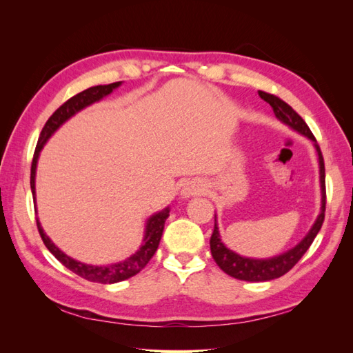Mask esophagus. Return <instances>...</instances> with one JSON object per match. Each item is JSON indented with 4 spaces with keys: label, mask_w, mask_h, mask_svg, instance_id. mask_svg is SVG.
Segmentation results:
<instances>
[{
    "label": "esophagus",
    "mask_w": 353,
    "mask_h": 353,
    "mask_svg": "<svg viewBox=\"0 0 353 353\" xmlns=\"http://www.w3.org/2000/svg\"><path fill=\"white\" fill-rule=\"evenodd\" d=\"M205 194V185H203L200 181H190L184 185V188L181 190V196L184 199H190V197H197Z\"/></svg>",
    "instance_id": "1"
}]
</instances>
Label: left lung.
<instances>
[{
	"instance_id": "obj_1",
	"label": "left lung",
	"mask_w": 353,
	"mask_h": 353,
	"mask_svg": "<svg viewBox=\"0 0 353 353\" xmlns=\"http://www.w3.org/2000/svg\"><path fill=\"white\" fill-rule=\"evenodd\" d=\"M258 92H259V97L271 105L276 119L283 122L284 125L290 126L293 131L302 134L303 137L307 138V140H311L314 143V147L318 154V165H319L321 210H319V215L316 216L311 230L307 231L306 236L299 241L294 248L288 249L281 254H276V256H272V258H266V259L248 258V256H241L236 252L230 250L221 240L218 221L215 215V228H213V234L210 237L212 258L215 259L219 268L225 274L234 276V279L237 280L250 281V283L275 280L290 271L299 262V259L305 254V252L309 249V245L312 244L314 239L316 237V234L319 232V230H321L323 222H324V212H325V168H324V159H323L321 150H319V145L316 144L315 137L312 135L311 130H309L302 117L299 116L285 101L268 92H263V91H258Z\"/></svg>"
}]
</instances>
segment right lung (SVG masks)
<instances>
[{"instance_id": "add662e5", "label": "right lung", "mask_w": 353, "mask_h": 353, "mask_svg": "<svg viewBox=\"0 0 353 353\" xmlns=\"http://www.w3.org/2000/svg\"><path fill=\"white\" fill-rule=\"evenodd\" d=\"M122 82H113L109 85H97V87H91L88 90H85L77 95H73L72 99H69L65 104H61L60 108L50 116V119L44 125L39 135V140L35 148V154L34 160H32V168H30V190H32V196H34V203L37 208V191H35V176H37V165H38V159L39 153L42 148H44L46 143L50 140V137L54 134L59 128L69 121L72 116L77 114L78 112L83 110L88 105L97 103L103 100L104 97H108L109 94H112L116 88H119ZM169 206L165 208L163 210H160L154 215H152L145 221V228H144V237H143V244L140 245L134 254H131L130 258H126L122 262H116L112 265H88L79 262L77 259L70 258L65 252H61L57 245L51 241V239L47 236L41 227V222L37 218V225L39 236L44 241L46 248L56 256V259L60 261L63 265L66 266L68 270L74 272L77 275L82 276V279L92 281V283H101V284H113V283H119L123 280L131 279L135 274L140 272L144 266L148 263L153 258V254L156 253L160 239H162L163 228H165V221L169 216Z\"/></svg>"}]
</instances>
